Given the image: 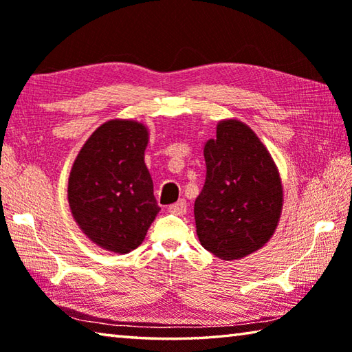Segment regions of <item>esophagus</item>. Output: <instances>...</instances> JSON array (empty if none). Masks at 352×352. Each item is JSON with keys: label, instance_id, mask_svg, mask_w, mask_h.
Wrapping results in <instances>:
<instances>
[{"label": "esophagus", "instance_id": "1", "mask_svg": "<svg viewBox=\"0 0 352 352\" xmlns=\"http://www.w3.org/2000/svg\"><path fill=\"white\" fill-rule=\"evenodd\" d=\"M186 208H188V205H186V200H178L177 204H174V205H170L168 210H169V212H174V214H177V216H183V214H186Z\"/></svg>", "mask_w": 352, "mask_h": 352}]
</instances>
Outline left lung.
<instances>
[{
	"label": "left lung",
	"mask_w": 352,
	"mask_h": 352,
	"mask_svg": "<svg viewBox=\"0 0 352 352\" xmlns=\"http://www.w3.org/2000/svg\"><path fill=\"white\" fill-rule=\"evenodd\" d=\"M206 178L194 204L197 236L225 261L264 247L283 210V184L272 155L247 124L225 119L206 141Z\"/></svg>",
	"instance_id": "left-lung-1"
}]
</instances>
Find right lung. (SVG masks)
Instances as JSON below:
<instances>
[{"instance_id": "obj_1", "label": "right lung", "mask_w": 352, "mask_h": 352, "mask_svg": "<svg viewBox=\"0 0 352 352\" xmlns=\"http://www.w3.org/2000/svg\"><path fill=\"white\" fill-rule=\"evenodd\" d=\"M147 142L144 124L111 119L94 130L69 172L68 201L76 223L113 253L141 245L160 212L144 163Z\"/></svg>"}]
</instances>
